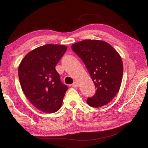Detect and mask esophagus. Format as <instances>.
Listing matches in <instances>:
<instances>
[{"label":"esophagus","instance_id":"34e87169","mask_svg":"<svg viewBox=\"0 0 148 148\" xmlns=\"http://www.w3.org/2000/svg\"><path fill=\"white\" fill-rule=\"evenodd\" d=\"M72 86H73L74 88H78V83L77 82H74L73 83V84H72Z\"/></svg>","mask_w":148,"mask_h":148}]
</instances>
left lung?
<instances>
[{
	"instance_id": "left-lung-1",
	"label": "left lung",
	"mask_w": 148,
	"mask_h": 148,
	"mask_svg": "<svg viewBox=\"0 0 148 148\" xmlns=\"http://www.w3.org/2000/svg\"><path fill=\"white\" fill-rule=\"evenodd\" d=\"M72 49L83 60L97 88L87 103L92 107L108 104L121 88L123 64L120 55L109 43L97 39L77 42Z\"/></svg>"
}]
</instances>
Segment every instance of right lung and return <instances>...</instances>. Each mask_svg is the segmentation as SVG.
<instances>
[{
  "label": "right lung",
  "instance_id": "right-lung-1",
  "mask_svg": "<svg viewBox=\"0 0 148 148\" xmlns=\"http://www.w3.org/2000/svg\"><path fill=\"white\" fill-rule=\"evenodd\" d=\"M67 50L62 45L47 44L28 53L18 66L21 88L32 103L40 111L53 113L61 107L68 90L55 66Z\"/></svg>",
  "mask_w": 148,
  "mask_h": 148
}]
</instances>
